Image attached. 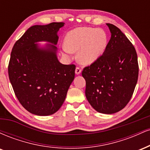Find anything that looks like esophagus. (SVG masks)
<instances>
[{
	"label": "esophagus",
	"mask_w": 150,
	"mask_h": 150,
	"mask_svg": "<svg viewBox=\"0 0 150 150\" xmlns=\"http://www.w3.org/2000/svg\"><path fill=\"white\" fill-rule=\"evenodd\" d=\"M81 71H82V70H81V68H80V67H77V68H75V73H76L77 75L80 74Z\"/></svg>",
	"instance_id": "esophagus-1"
}]
</instances>
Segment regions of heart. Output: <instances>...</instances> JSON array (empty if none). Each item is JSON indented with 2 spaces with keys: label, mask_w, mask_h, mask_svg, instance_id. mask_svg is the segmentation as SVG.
<instances>
[{
  "label": "heart",
  "mask_w": 150,
  "mask_h": 150,
  "mask_svg": "<svg viewBox=\"0 0 150 150\" xmlns=\"http://www.w3.org/2000/svg\"><path fill=\"white\" fill-rule=\"evenodd\" d=\"M108 42L107 34L102 29L77 27L67 34L63 51L67 56L78 51L79 61L82 64H90L102 56Z\"/></svg>",
  "instance_id": "1"
}]
</instances>
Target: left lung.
<instances>
[{
  "label": "left lung",
  "instance_id": "left-lung-1",
  "mask_svg": "<svg viewBox=\"0 0 150 150\" xmlns=\"http://www.w3.org/2000/svg\"><path fill=\"white\" fill-rule=\"evenodd\" d=\"M111 33L102 56L82 72L85 95L99 113L111 114L123 109L131 99L138 79L136 50L120 29L106 24Z\"/></svg>",
  "mask_w": 150,
  "mask_h": 150
}]
</instances>
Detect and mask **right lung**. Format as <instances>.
Segmentation results:
<instances>
[{"label": "right lung", "instance_id": "add662e5", "mask_svg": "<svg viewBox=\"0 0 150 150\" xmlns=\"http://www.w3.org/2000/svg\"><path fill=\"white\" fill-rule=\"evenodd\" d=\"M63 22L30 27L15 42L8 64V75L22 106L38 116L53 114L61 108L75 77V65H63L56 57V47L39 49L40 41L56 44Z\"/></svg>", "mask_w": 150, "mask_h": 150}]
</instances>
